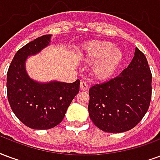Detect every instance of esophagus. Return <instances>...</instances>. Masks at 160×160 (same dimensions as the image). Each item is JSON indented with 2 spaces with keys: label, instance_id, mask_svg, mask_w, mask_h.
I'll return each mask as SVG.
<instances>
[{
  "label": "esophagus",
  "instance_id": "obj_1",
  "mask_svg": "<svg viewBox=\"0 0 160 160\" xmlns=\"http://www.w3.org/2000/svg\"><path fill=\"white\" fill-rule=\"evenodd\" d=\"M88 88V85L86 82L82 81L81 82H80V89H81V90L85 91V90H87Z\"/></svg>",
  "mask_w": 160,
  "mask_h": 160
}]
</instances>
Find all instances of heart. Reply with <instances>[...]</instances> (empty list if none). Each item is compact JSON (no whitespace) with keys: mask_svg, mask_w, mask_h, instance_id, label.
<instances>
[{"mask_svg":"<svg viewBox=\"0 0 160 160\" xmlns=\"http://www.w3.org/2000/svg\"><path fill=\"white\" fill-rule=\"evenodd\" d=\"M85 59L97 61L94 74L98 78H107L116 72L123 59V53L109 42H92L83 48Z\"/></svg>","mask_w":160,"mask_h":160,"instance_id":"b5f03b06","label":"heart"}]
</instances>
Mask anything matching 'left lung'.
<instances>
[{
    "instance_id": "left-lung-1",
    "label": "left lung",
    "mask_w": 160,
    "mask_h": 160,
    "mask_svg": "<svg viewBox=\"0 0 160 160\" xmlns=\"http://www.w3.org/2000/svg\"><path fill=\"white\" fill-rule=\"evenodd\" d=\"M88 94V113L95 126L109 133L133 129L147 113L152 98V73L144 53L136 48L127 68L93 85Z\"/></svg>"
}]
</instances>
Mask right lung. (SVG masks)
<instances>
[{
    "label": "right lung",
    "instance_id": "1",
    "mask_svg": "<svg viewBox=\"0 0 160 160\" xmlns=\"http://www.w3.org/2000/svg\"><path fill=\"white\" fill-rule=\"evenodd\" d=\"M51 35L27 43L15 53L7 74L8 99L12 110L24 125L34 129H48L63 120L67 108L79 92L80 81L72 83L34 81L25 71V60L46 48Z\"/></svg>",
    "mask_w": 160,
    "mask_h": 160
}]
</instances>
